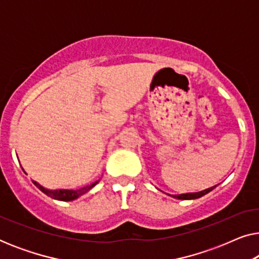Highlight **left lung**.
<instances>
[{
  "mask_svg": "<svg viewBox=\"0 0 259 259\" xmlns=\"http://www.w3.org/2000/svg\"><path fill=\"white\" fill-rule=\"evenodd\" d=\"M217 186V185H215ZM215 186H212L210 189H206V190H203L200 191V192H193V193H182V194H168V196H171L173 198H176V199H180V200H191V199H197V198H200L205 196V194L211 192L212 190L214 189Z\"/></svg>",
  "mask_w": 259,
  "mask_h": 259,
  "instance_id": "obj_1",
  "label": "left lung"
}]
</instances>
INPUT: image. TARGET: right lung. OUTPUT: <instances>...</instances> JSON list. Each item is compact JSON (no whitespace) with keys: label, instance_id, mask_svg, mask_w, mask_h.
Segmentation results:
<instances>
[{"label":"right lung","instance_id":"obj_1","mask_svg":"<svg viewBox=\"0 0 259 259\" xmlns=\"http://www.w3.org/2000/svg\"><path fill=\"white\" fill-rule=\"evenodd\" d=\"M23 169V168H22ZM100 182V180H97V182L91 184L90 186H86V187H82V189H79V190H65V189H61V190H51V189H47V187L42 186L41 184H38L37 182H35L33 180V184L35 186L37 187L38 190L42 191L45 194H47L48 197L53 198V199H56V200H61V201H72V200H75L77 198L82 196V194L87 193L88 191L93 189V187L97 185V184Z\"/></svg>","mask_w":259,"mask_h":259}]
</instances>
